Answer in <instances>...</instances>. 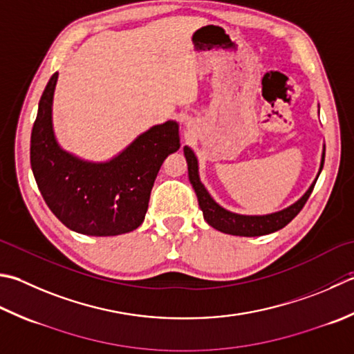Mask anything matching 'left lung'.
Listing matches in <instances>:
<instances>
[{"label":"left lung","mask_w":354,"mask_h":354,"mask_svg":"<svg viewBox=\"0 0 354 354\" xmlns=\"http://www.w3.org/2000/svg\"><path fill=\"white\" fill-rule=\"evenodd\" d=\"M184 155L187 159V165H189L190 184L193 185V189H195L198 203H199L201 210H203L207 224L227 234L250 238V236H262V234H268V233L281 230V228L286 227L290 221H292L296 214L302 210V207L306 205L311 192H313V187L317 181V178H319L322 171L324 159H325V145L322 150L319 171H317V176L313 181V184L310 185V189L304 193V195L297 199L295 204L287 207V209L270 213V214H238V213L225 210L224 207H221L216 201L210 196V193L207 192L204 184L201 183L199 171H198L199 169L198 159L195 153H193V150L185 145Z\"/></svg>","instance_id":"obj_1"}]
</instances>
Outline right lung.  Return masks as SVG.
<instances>
[{"mask_svg":"<svg viewBox=\"0 0 354 354\" xmlns=\"http://www.w3.org/2000/svg\"><path fill=\"white\" fill-rule=\"evenodd\" d=\"M58 73L39 100L30 138V164L46 204L62 224L87 236H116L142 224L164 159L181 147L179 126L167 121L144 131L120 155L90 162L61 149L52 102Z\"/></svg>","mask_w":354,"mask_h":354,"instance_id":"obj_1","label":"right lung"}]
</instances>
